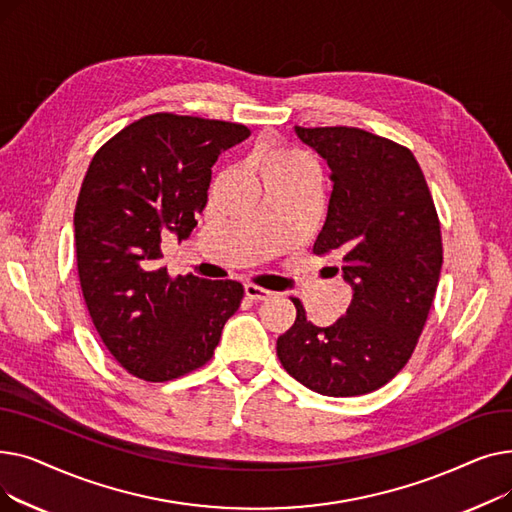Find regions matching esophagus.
<instances>
[{
	"instance_id": "obj_1",
	"label": "esophagus",
	"mask_w": 512,
	"mask_h": 512,
	"mask_svg": "<svg viewBox=\"0 0 512 512\" xmlns=\"http://www.w3.org/2000/svg\"><path fill=\"white\" fill-rule=\"evenodd\" d=\"M245 294H247L251 301H267V299L274 297L272 290L255 286V284H245Z\"/></svg>"
}]
</instances>
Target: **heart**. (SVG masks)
I'll return each mask as SVG.
<instances>
[{
    "instance_id": "b5f03b06",
    "label": "heart",
    "mask_w": 512,
    "mask_h": 512,
    "mask_svg": "<svg viewBox=\"0 0 512 512\" xmlns=\"http://www.w3.org/2000/svg\"><path fill=\"white\" fill-rule=\"evenodd\" d=\"M299 164H305V161L297 155L292 153H276L272 155L270 159H267L265 166H299Z\"/></svg>"
}]
</instances>
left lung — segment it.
Segmentation results:
<instances>
[{"mask_svg":"<svg viewBox=\"0 0 512 512\" xmlns=\"http://www.w3.org/2000/svg\"><path fill=\"white\" fill-rule=\"evenodd\" d=\"M294 130L332 170L313 253L342 257L353 301L317 328L294 299L297 319L278 338V359L313 392L367 394L407 365L432 309L442 270L438 211L411 149L353 126Z\"/></svg>","mask_w":512,"mask_h":512,"instance_id":"1","label":"left lung"}]
</instances>
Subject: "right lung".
I'll return each instance as SVG.
<instances>
[{
	"instance_id": "1",
	"label": "right lung",
	"mask_w": 512,
	"mask_h": 512,
	"mask_svg": "<svg viewBox=\"0 0 512 512\" xmlns=\"http://www.w3.org/2000/svg\"><path fill=\"white\" fill-rule=\"evenodd\" d=\"M245 124L157 112L93 155L74 209L76 265L93 326L134 378L170 382L203 367L240 307L234 280L170 276L161 240L186 238L205 209L211 166Z\"/></svg>"
}]
</instances>
